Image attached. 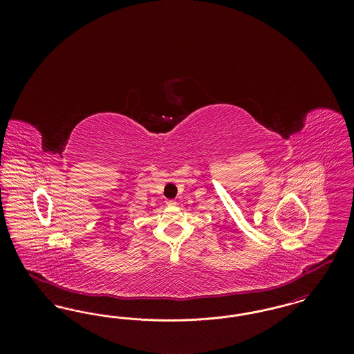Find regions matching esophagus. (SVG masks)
<instances>
[{
    "instance_id": "1",
    "label": "esophagus",
    "mask_w": 354,
    "mask_h": 354,
    "mask_svg": "<svg viewBox=\"0 0 354 354\" xmlns=\"http://www.w3.org/2000/svg\"><path fill=\"white\" fill-rule=\"evenodd\" d=\"M166 203H167L169 205H175V204H176V202H175L174 199H167V201H166Z\"/></svg>"
}]
</instances>
